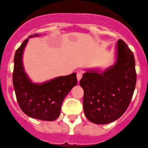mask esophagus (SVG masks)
Instances as JSON below:
<instances>
[{
	"mask_svg": "<svg viewBox=\"0 0 148 148\" xmlns=\"http://www.w3.org/2000/svg\"><path fill=\"white\" fill-rule=\"evenodd\" d=\"M82 77H83V74H82L81 72H78L77 74V78L78 82L80 80V79L82 78Z\"/></svg>",
	"mask_w": 148,
	"mask_h": 148,
	"instance_id": "obj_1",
	"label": "esophagus"
}]
</instances>
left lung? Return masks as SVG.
Wrapping results in <instances>:
<instances>
[{
    "mask_svg": "<svg viewBox=\"0 0 148 148\" xmlns=\"http://www.w3.org/2000/svg\"><path fill=\"white\" fill-rule=\"evenodd\" d=\"M136 83L134 56L119 39L115 64L103 71L87 69L79 81L84 90L83 110L87 119L97 124L119 119L130 105Z\"/></svg>",
    "mask_w": 148,
    "mask_h": 148,
    "instance_id": "1",
    "label": "left lung"
}]
</instances>
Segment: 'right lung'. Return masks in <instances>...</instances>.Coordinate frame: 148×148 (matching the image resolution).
Listing matches in <instances>:
<instances>
[{
    "instance_id": "1",
    "label": "right lung",
    "mask_w": 148,
    "mask_h": 148,
    "mask_svg": "<svg viewBox=\"0 0 148 148\" xmlns=\"http://www.w3.org/2000/svg\"><path fill=\"white\" fill-rule=\"evenodd\" d=\"M29 36L28 38L38 36ZM28 38L15 52L12 82L21 110L30 118L42 121L56 120L60 115L62 103L71 88L77 83V74L60 76L42 83L31 81L25 72L22 57Z\"/></svg>"
}]
</instances>
